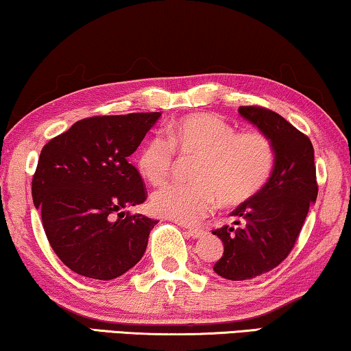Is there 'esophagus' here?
<instances>
[{
	"label": "esophagus",
	"mask_w": 351,
	"mask_h": 351,
	"mask_svg": "<svg viewBox=\"0 0 351 351\" xmlns=\"http://www.w3.org/2000/svg\"><path fill=\"white\" fill-rule=\"evenodd\" d=\"M186 234L191 237V239H202L205 235V232L202 229H191V227H186Z\"/></svg>",
	"instance_id": "esophagus-1"
}]
</instances>
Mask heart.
<instances>
[{
    "mask_svg": "<svg viewBox=\"0 0 351 351\" xmlns=\"http://www.w3.org/2000/svg\"><path fill=\"white\" fill-rule=\"evenodd\" d=\"M167 138L152 136L138 154V170L151 184L169 180L173 149L200 157L192 181L197 186H167L151 195V211L181 224H195L221 202L240 206L253 200L272 175V143L261 130L237 132L229 122L208 112L182 117L167 130Z\"/></svg>",
    "mask_w": 351,
    "mask_h": 351,
    "instance_id": "obj_1",
    "label": "heart"
}]
</instances>
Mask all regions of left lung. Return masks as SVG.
I'll return each instance as SVG.
<instances>
[{
	"instance_id": "1",
	"label": "left lung",
	"mask_w": 351,
	"mask_h": 351,
	"mask_svg": "<svg viewBox=\"0 0 351 351\" xmlns=\"http://www.w3.org/2000/svg\"><path fill=\"white\" fill-rule=\"evenodd\" d=\"M239 112L267 135L275 164L264 189L232 211L234 226L213 232L224 245L213 270L232 281L254 278L285 261L318 195L315 151L308 136L265 108L240 106Z\"/></svg>"
}]
</instances>
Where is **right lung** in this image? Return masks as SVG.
I'll list each match as a JSON object with an SVG mask.
<instances>
[{"label": "right lung", "instance_id": "add662e5", "mask_svg": "<svg viewBox=\"0 0 351 351\" xmlns=\"http://www.w3.org/2000/svg\"><path fill=\"white\" fill-rule=\"evenodd\" d=\"M160 116L87 117L43 147L32 182L33 204L52 250L73 272L112 280L145 254L157 221L127 211L146 200L128 157Z\"/></svg>", "mask_w": 351, "mask_h": 351}]
</instances>
